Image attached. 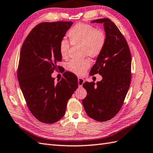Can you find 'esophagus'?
I'll list each match as a JSON object with an SVG mask.
<instances>
[{
  "mask_svg": "<svg viewBox=\"0 0 153 153\" xmlns=\"http://www.w3.org/2000/svg\"><path fill=\"white\" fill-rule=\"evenodd\" d=\"M84 82V80L83 79H82L80 77L78 78V84H79V87L81 88Z\"/></svg>",
  "mask_w": 153,
  "mask_h": 153,
  "instance_id": "1",
  "label": "esophagus"
}]
</instances>
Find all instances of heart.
Masks as SVG:
<instances>
[{"label": "heart", "instance_id": "b5f03b06", "mask_svg": "<svg viewBox=\"0 0 153 153\" xmlns=\"http://www.w3.org/2000/svg\"><path fill=\"white\" fill-rule=\"evenodd\" d=\"M70 42L72 45H81L84 56L97 57L102 53L106 45V36L101 30L96 29L89 24L79 23L71 28L68 32ZM70 44L68 40L62 39L59 43V51L61 56L65 58L68 55ZM88 59L82 60L72 59L66 65L69 71L77 75H82L90 67Z\"/></svg>", "mask_w": 153, "mask_h": 153}]
</instances>
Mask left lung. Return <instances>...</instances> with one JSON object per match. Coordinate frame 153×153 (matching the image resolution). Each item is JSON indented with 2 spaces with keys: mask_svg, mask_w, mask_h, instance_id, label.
<instances>
[{
  "mask_svg": "<svg viewBox=\"0 0 153 153\" xmlns=\"http://www.w3.org/2000/svg\"><path fill=\"white\" fill-rule=\"evenodd\" d=\"M92 23H103L106 42L89 74L99 73L102 80L96 84L85 82L87 96L82 100L89 117L98 121L113 118L123 105L131 81V54L128 43L117 26L108 18Z\"/></svg>",
  "mask_w": 153,
  "mask_h": 153,
  "instance_id": "8db88e82",
  "label": "left lung"
}]
</instances>
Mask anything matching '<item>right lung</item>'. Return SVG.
Segmentation results:
<instances>
[{"label": "right lung", "instance_id": "1", "mask_svg": "<svg viewBox=\"0 0 153 153\" xmlns=\"http://www.w3.org/2000/svg\"><path fill=\"white\" fill-rule=\"evenodd\" d=\"M73 25L71 21L39 23L22 45L17 79L29 110L37 120L47 124L64 116L67 103L78 88L75 74L65 72L55 83L51 74L61 66L59 43Z\"/></svg>", "mask_w": 153, "mask_h": 153}]
</instances>
